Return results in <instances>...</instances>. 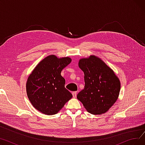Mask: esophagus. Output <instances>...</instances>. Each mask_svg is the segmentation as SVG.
<instances>
[{
	"label": "esophagus",
	"instance_id": "1",
	"mask_svg": "<svg viewBox=\"0 0 145 145\" xmlns=\"http://www.w3.org/2000/svg\"><path fill=\"white\" fill-rule=\"evenodd\" d=\"M72 95L73 97H76L77 96V92L76 91H75V92H72Z\"/></svg>",
	"mask_w": 145,
	"mask_h": 145
}]
</instances>
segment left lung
I'll list each match as a JSON object with an SVG mask.
<instances>
[{"mask_svg": "<svg viewBox=\"0 0 145 145\" xmlns=\"http://www.w3.org/2000/svg\"><path fill=\"white\" fill-rule=\"evenodd\" d=\"M79 66L84 73L85 88L77 98L85 109L93 115L107 112L117 101L120 83L105 62L95 56L79 60Z\"/></svg>", "mask_w": 145, "mask_h": 145, "instance_id": "left-lung-1", "label": "left lung"}]
</instances>
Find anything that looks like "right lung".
I'll list each match as a JSON object with an SVG mask.
<instances>
[{
	"label": "right lung",
	"instance_id": "1",
	"mask_svg": "<svg viewBox=\"0 0 145 145\" xmlns=\"http://www.w3.org/2000/svg\"><path fill=\"white\" fill-rule=\"evenodd\" d=\"M66 57L57 58L50 55L38 64L26 83L27 95L34 108L43 114L57 113L72 97L65 88V79L61 72L71 62Z\"/></svg>",
	"mask_w": 145,
	"mask_h": 145
}]
</instances>
